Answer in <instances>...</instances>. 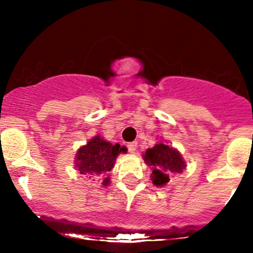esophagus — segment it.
<instances>
[{
    "label": "esophagus",
    "mask_w": 253,
    "mask_h": 253,
    "mask_svg": "<svg viewBox=\"0 0 253 253\" xmlns=\"http://www.w3.org/2000/svg\"><path fill=\"white\" fill-rule=\"evenodd\" d=\"M127 148H128L129 153H136L137 150V142H131L127 144Z\"/></svg>",
    "instance_id": "esophagus-1"
}]
</instances>
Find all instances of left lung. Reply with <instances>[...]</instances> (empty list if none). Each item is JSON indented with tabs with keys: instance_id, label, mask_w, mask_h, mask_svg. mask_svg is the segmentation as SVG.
I'll list each match as a JSON object with an SVG mask.
<instances>
[{
	"instance_id": "8db88e82",
	"label": "left lung",
	"mask_w": 253,
	"mask_h": 253,
	"mask_svg": "<svg viewBox=\"0 0 253 253\" xmlns=\"http://www.w3.org/2000/svg\"><path fill=\"white\" fill-rule=\"evenodd\" d=\"M145 164L152 167L153 185L163 187L170 181V174H180L186 169V162L181 153L167 143L159 142L153 148H148L143 154Z\"/></svg>"
}]
</instances>
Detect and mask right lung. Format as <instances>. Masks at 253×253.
Listing matches in <instances>:
<instances>
[{
    "label": "right lung",
    "mask_w": 253,
    "mask_h": 253,
    "mask_svg": "<svg viewBox=\"0 0 253 253\" xmlns=\"http://www.w3.org/2000/svg\"><path fill=\"white\" fill-rule=\"evenodd\" d=\"M127 148L121 147L119 143L112 144L100 136H94L86 144L79 147L76 153L75 167L81 174L90 177H104L103 186L110 183L109 171L114 168L116 158L121 153H126Z\"/></svg>",
    "instance_id": "right-lung-1"
}]
</instances>
